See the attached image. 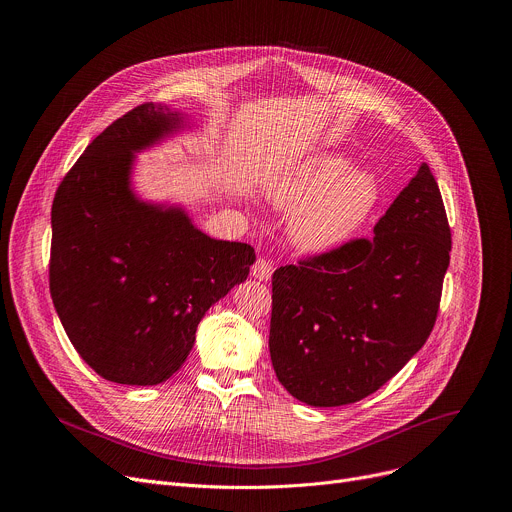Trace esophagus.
<instances>
[{
  "mask_svg": "<svg viewBox=\"0 0 512 512\" xmlns=\"http://www.w3.org/2000/svg\"><path fill=\"white\" fill-rule=\"evenodd\" d=\"M251 275H253L255 279H259V281H269L271 275H273V265H271V261L259 257V259L255 261V265L251 267Z\"/></svg>",
  "mask_w": 512,
  "mask_h": 512,
  "instance_id": "34e87169",
  "label": "esophagus"
}]
</instances>
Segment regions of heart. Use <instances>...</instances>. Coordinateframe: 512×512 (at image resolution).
<instances>
[{
	"label": "heart",
	"mask_w": 512,
	"mask_h": 512,
	"mask_svg": "<svg viewBox=\"0 0 512 512\" xmlns=\"http://www.w3.org/2000/svg\"><path fill=\"white\" fill-rule=\"evenodd\" d=\"M273 202L289 216V237L314 255L350 243L377 212L383 190L377 176L336 152H320L300 162L271 190Z\"/></svg>",
	"instance_id": "heart-1"
}]
</instances>
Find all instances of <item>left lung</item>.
<instances>
[{"instance_id":"8db88e82","label":"left lung","mask_w":512,"mask_h":512,"mask_svg":"<svg viewBox=\"0 0 512 512\" xmlns=\"http://www.w3.org/2000/svg\"><path fill=\"white\" fill-rule=\"evenodd\" d=\"M450 251L444 200L421 164L373 239L279 267L269 352L287 393L340 407L395 377L433 330Z\"/></svg>"}]
</instances>
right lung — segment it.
<instances>
[{
    "label": "right lung",
    "mask_w": 512,
    "mask_h": 512,
    "mask_svg": "<svg viewBox=\"0 0 512 512\" xmlns=\"http://www.w3.org/2000/svg\"><path fill=\"white\" fill-rule=\"evenodd\" d=\"M186 127L164 105L131 109L89 143L52 202L50 296L72 346L111 383L170 379L208 308L255 263L251 245L210 239L184 206L133 190L135 156Z\"/></svg>",
    "instance_id": "add662e5"
}]
</instances>
